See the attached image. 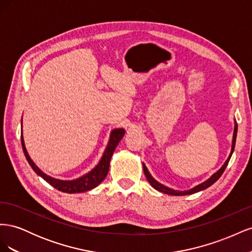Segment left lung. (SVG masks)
I'll return each mask as SVG.
<instances>
[{
	"instance_id": "left-lung-1",
	"label": "left lung",
	"mask_w": 252,
	"mask_h": 252,
	"mask_svg": "<svg viewBox=\"0 0 252 252\" xmlns=\"http://www.w3.org/2000/svg\"><path fill=\"white\" fill-rule=\"evenodd\" d=\"M234 123H235V125H234L233 140H232V146H231V152H230V155H229V157H228V158L226 159V162L224 163V165H223L222 167H220V168L216 173H213L207 181L203 182L202 184L197 185V186H195V187H193V188H191V189L186 190V191H178V190H173V189H171V188H168V187H166V186H164V185H162V184H159L158 182H157L154 178L151 177V174L149 173L148 169L146 168V166H145V164H143L144 173H145V175H146V179H147L148 182L150 183V185H151L152 187H154L155 189L158 190V191L164 192V193H166V194H171V195H187V194H192V193L199 192V191H201V190H204V189H206V188L210 187V186L213 184V183H216V182L220 179V175L223 174V172H224V170L226 169V167H227L228 163H229V159H230V158H231V156H232V154H233L234 146H235V140H236V132H238V124H236V121L234 122Z\"/></svg>"
}]
</instances>
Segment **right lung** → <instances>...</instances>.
<instances>
[{
  "instance_id": "add662e5",
  "label": "right lung",
  "mask_w": 252,
  "mask_h": 252,
  "mask_svg": "<svg viewBox=\"0 0 252 252\" xmlns=\"http://www.w3.org/2000/svg\"><path fill=\"white\" fill-rule=\"evenodd\" d=\"M124 134H125V130L123 128L113 129L110 133V138H109L107 147H106L104 155L100 159V162H98V164L88 173L84 174L83 177L72 181L58 180V179L49 177V175H47L46 173H44L39 167L32 162V159L30 158L25 147L24 139H23V131H21V143H22V148H23V151H24L26 159L36 174H39L40 177H42L45 181L49 183L52 187H55L56 189L60 190V191L67 192V193H78V192H85V191H88V190L94 189V187H96L98 184H100V183L104 181L109 170V163H110L111 157L113 155V151L118 146V144L120 143L122 138L124 136Z\"/></svg>"
}]
</instances>
